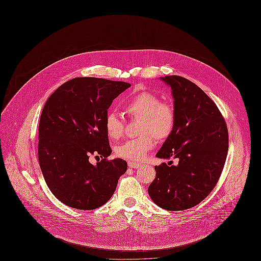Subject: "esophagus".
<instances>
[{
	"label": "esophagus",
	"mask_w": 261,
	"mask_h": 261,
	"mask_svg": "<svg viewBox=\"0 0 261 261\" xmlns=\"http://www.w3.org/2000/svg\"><path fill=\"white\" fill-rule=\"evenodd\" d=\"M128 166L130 167V168H139L140 167V164L139 163H136V162H128Z\"/></svg>",
	"instance_id": "obj_1"
}]
</instances>
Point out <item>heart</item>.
Returning a JSON list of instances; mask_svg holds the SVG:
<instances>
[{
	"label": "heart",
	"mask_w": 261,
	"mask_h": 261,
	"mask_svg": "<svg viewBox=\"0 0 261 261\" xmlns=\"http://www.w3.org/2000/svg\"><path fill=\"white\" fill-rule=\"evenodd\" d=\"M122 107L127 114L140 118L138 132L141 135L118 145L115 152L121 159L141 162L154 148V137L164 139L171 134L175 124V112L170 105L161 102L158 96L148 92L133 96ZM105 128L108 136L117 139L122 134L123 123L115 113L109 112L106 116Z\"/></svg>",
	"instance_id": "1"
}]
</instances>
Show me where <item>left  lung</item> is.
Returning <instances> with one entry per match:
<instances>
[{
    "instance_id": "8db88e82",
    "label": "left lung",
    "mask_w": 261,
    "mask_h": 261,
    "mask_svg": "<svg viewBox=\"0 0 261 261\" xmlns=\"http://www.w3.org/2000/svg\"><path fill=\"white\" fill-rule=\"evenodd\" d=\"M161 80L171 88L175 124L155 156L177 162L154 166L148 192L163 210L184 211L199 204L217 184L228 153V130L214 101L195 83L177 75Z\"/></svg>"
}]
</instances>
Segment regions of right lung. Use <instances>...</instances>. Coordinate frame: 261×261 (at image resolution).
Wrapping results in <instances>:
<instances>
[{"mask_svg":"<svg viewBox=\"0 0 261 261\" xmlns=\"http://www.w3.org/2000/svg\"><path fill=\"white\" fill-rule=\"evenodd\" d=\"M130 86L79 77L47 99L39 121V164L50 192L65 205L81 211L103 205L126 172L125 161L106 159L112 149L105 120L112 100ZM91 154L105 159L94 166L88 162Z\"/></svg>","mask_w":261,"mask_h":261,"instance_id":"right-lung-1","label":"right lung"}]
</instances>
